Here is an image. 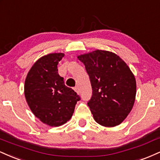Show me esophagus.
<instances>
[{"label":"esophagus","mask_w":160,"mask_h":160,"mask_svg":"<svg viewBox=\"0 0 160 160\" xmlns=\"http://www.w3.org/2000/svg\"><path fill=\"white\" fill-rule=\"evenodd\" d=\"M75 91H76V92L77 93H80V90H79V88H78V86H76V87H75Z\"/></svg>","instance_id":"obj_1"}]
</instances>
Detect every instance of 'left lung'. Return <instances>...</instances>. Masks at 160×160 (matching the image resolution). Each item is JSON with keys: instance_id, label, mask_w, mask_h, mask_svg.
Returning a JSON list of instances; mask_svg holds the SVG:
<instances>
[{"instance_id": "1", "label": "left lung", "mask_w": 160, "mask_h": 160, "mask_svg": "<svg viewBox=\"0 0 160 160\" xmlns=\"http://www.w3.org/2000/svg\"><path fill=\"white\" fill-rule=\"evenodd\" d=\"M92 87L88 101L95 121L106 127L118 126L125 120L134 105L136 82L123 60L113 52L96 50L81 54Z\"/></svg>"}]
</instances>
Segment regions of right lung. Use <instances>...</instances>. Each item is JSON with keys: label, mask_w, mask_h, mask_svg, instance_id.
<instances>
[{"label": "right lung", "mask_w": 160, "mask_h": 160, "mask_svg": "<svg viewBox=\"0 0 160 160\" xmlns=\"http://www.w3.org/2000/svg\"><path fill=\"white\" fill-rule=\"evenodd\" d=\"M63 56V53L42 56L32 66L24 82L28 106L36 117L50 127H59L70 120L81 99L58 74V64Z\"/></svg>", "instance_id": "1"}]
</instances>
